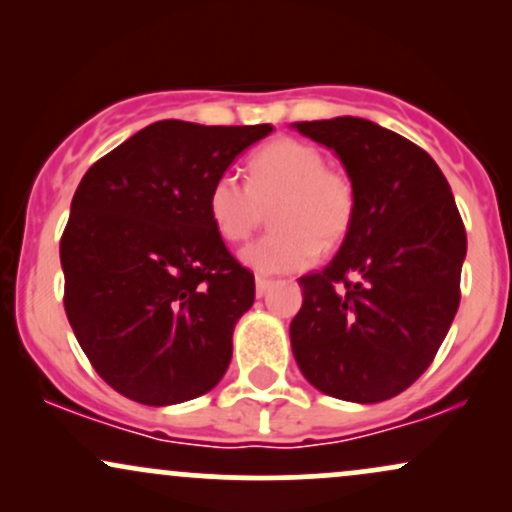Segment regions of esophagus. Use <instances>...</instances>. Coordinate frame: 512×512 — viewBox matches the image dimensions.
Here are the masks:
<instances>
[{"instance_id": "34e87169", "label": "esophagus", "mask_w": 512, "mask_h": 512, "mask_svg": "<svg viewBox=\"0 0 512 512\" xmlns=\"http://www.w3.org/2000/svg\"><path fill=\"white\" fill-rule=\"evenodd\" d=\"M272 284H274L272 279H264V276H257V279H255V291H257V296L262 298L264 293L272 289Z\"/></svg>"}]
</instances>
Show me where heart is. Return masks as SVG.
<instances>
[{"label": "heart", "instance_id": "b5f03b06", "mask_svg": "<svg viewBox=\"0 0 512 512\" xmlns=\"http://www.w3.org/2000/svg\"><path fill=\"white\" fill-rule=\"evenodd\" d=\"M313 144L281 137L250 158L248 182L221 173L207 195L209 219L228 243H243L272 207L274 228L240 252V260L262 274L298 272L320 250H334L349 233L356 211L351 180L325 168Z\"/></svg>", "mask_w": 512, "mask_h": 512}]
</instances>
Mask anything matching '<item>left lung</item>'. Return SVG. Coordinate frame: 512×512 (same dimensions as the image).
Instances as JSON below:
<instances>
[{
	"label": "left lung",
	"instance_id": "8db88e82",
	"mask_svg": "<svg viewBox=\"0 0 512 512\" xmlns=\"http://www.w3.org/2000/svg\"><path fill=\"white\" fill-rule=\"evenodd\" d=\"M291 127L337 154L356 195L334 260L298 279L293 356L325 395L383 402L431 366L457 313L460 211L436 161L397 132L349 115Z\"/></svg>",
	"mask_w": 512,
	"mask_h": 512
}]
</instances>
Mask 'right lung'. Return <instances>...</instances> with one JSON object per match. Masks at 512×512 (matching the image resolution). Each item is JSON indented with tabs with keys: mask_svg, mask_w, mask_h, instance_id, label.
Wrapping results in <instances>:
<instances>
[{
	"mask_svg": "<svg viewBox=\"0 0 512 512\" xmlns=\"http://www.w3.org/2000/svg\"><path fill=\"white\" fill-rule=\"evenodd\" d=\"M272 125L161 120L93 163L60 240L64 310L113 390L168 407L219 385L255 276L209 219L211 182Z\"/></svg>",
	"mask_w": 512,
	"mask_h": 512,
	"instance_id": "add662e5",
	"label": "right lung"
}]
</instances>
